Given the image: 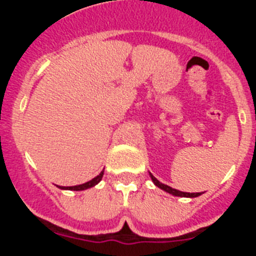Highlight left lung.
<instances>
[{
    "label": "left lung",
    "instance_id": "8db88e82",
    "mask_svg": "<svg viewBox=\"0 0 256 256\" xmlns=\"http://www.w3.org/2000/svg\"><path fill=\"white\" fill-rule=\"evenodd\" d=\"M150 176H151V180H152V182L155 183L156 186L159 187V188L164 190V191L169 192V194H172V195H174V196H182V198H198V196L201 195V192H196V194L194 192V194H190V192H182V191H178V190H174V188H172V187L166 186V184H162V183H160L159 180L154 177L152 174H150Z\"/></svg>",
    "mask_w": 256,
    "mask_h": 256
}]
</instances>
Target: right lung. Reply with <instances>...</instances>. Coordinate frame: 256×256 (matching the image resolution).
<instances>
[{
  "label": "right lung",
  "instance_id": "obj_1",
  "mask_svg": "<svg viewBox=\"0 0 256 256\" xmlns=\"http://www.w3.org/2000/svg\"><path fill=\"white\" fill-rule=\"evenodd\" d=\"M104 176V170L101 172L97 177H94V180H90V182H86L83 183V184H79V186H70V187H60V188L62 190H73V191H82V190H86V188H90V187H94V184H97V183L100 182L101 178H102Z\"/></svg>",
  "mask_w": 256,
  "mask_h": 256
}]
</instances>
